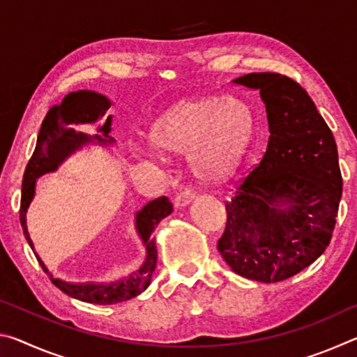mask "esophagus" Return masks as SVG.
Instances as JSON below:
<instances>
[{
	"label": "esophagus",
	"instance_id": "34e87169",
	"mask_svg": "<svg viewBox=\"0 0 357 357\" xmlns=\"http://www.w3.org/2000/svg\"><path fill=\"white\" fill-rule=\"evenodd\" d=\"M193 198H195V192H193V190H190V189L181 190L176 195V198H174V206L184 208L193 200Z\"/></svg>",
	"mask_w": 357,
	"mask_h": 357
}]
</instances>
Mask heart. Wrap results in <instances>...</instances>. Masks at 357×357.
Masks as SVG:
<instances>
[{
    "instance_id": "1",
    "label": "heart",
    "mask_w": 357,
    "mask_h": 357,
    "mask_svg": "<svg viewBox=\"0 0 357 357\" xmlns=\"http://www.w3.org/2000/svg\"><path fill=\"white\" fill-rule=\"evenodd\" d=\"M255 134V116L236 98L204 96L181 100L149 129L153 148L167 155L187 153L197 178L217 183L229 176L245 155Z\"/></svg>"
}]
</instances>
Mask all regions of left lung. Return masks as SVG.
Wrapping results in <instances>:
<instances>
[{
  "mask_svg": "<svg viewBox=\"0 0 357 357\" xmlns=\"http://www.w3.org/2000/svg\"><path fill=\"white\" fill-rule=\"evenodd\" d=\"M231 83L259 93L269 142L225 204L217 249L238 275L280 282L310 266L331 243L343 185L337 144L310 96L291 78L252 72Z\"/></svg>",
  "mask_w": 357,
  "mask_h": 357,
  "instance_id": "obj_1",
  "label": "left lung"
}]
</instances>
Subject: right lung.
I'll list each match as a JSON object with an SVG mask.
<instances>
[{"label":"right lung","mask_w":357,"mask_h":357,"mask_svg":"<svg viewBox=\"0 0 357 357\" xmlns=\"http://www.w3.org/2000/svg\"><path fill=\"white\" fill-rule=\"evenodd\" d=\"M112 107V100L104 94L88 89L69 93L59 105L52 107L47 116L42 121L38 143L33 157L29 159L25 174H23L22 185V204H20V222L23 233L31 247L44 273L50 277L53 285L58 287L63 293L78 301L89 302V304L112 305L118 302L129 301L135 298L149 287L151 277L155 269L157 249L153 233L162 219L172 214L173 206L167 197L155 198L138 211L135 214V229L140 236L146 250L140 268L132 271L129 275L113 282H84L74 283L66 282L50 273L45 263L42 261L38 252L34 250V244L28 233L26 213L36 193V181L42 174L56 172L59 165L66 159H69L77 151L88 146V144H99V146H112L116 142L110 137L113 116H107L108 108ZM83 123H98L94 136L84 135L76 128Z\"/></svg>","instance_id":"right-lung-1"}]
</instances>
